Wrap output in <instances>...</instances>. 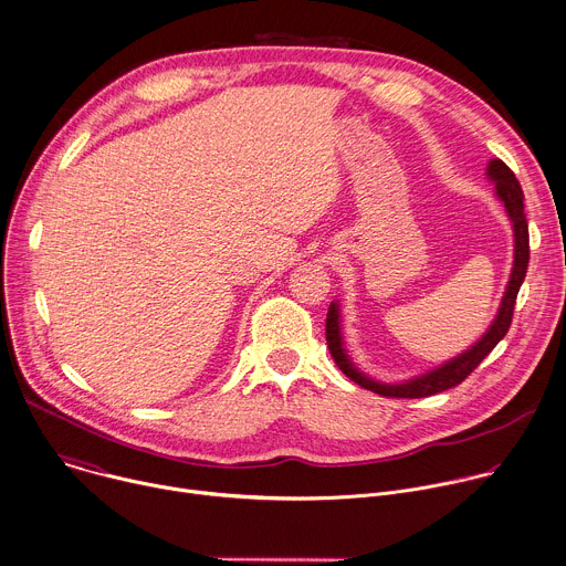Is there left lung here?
Returning <instances> with one entry per match:
<instances>
[{
	"mask_svg": "<svg viewBox=\"0 0 566 566\" xmlns=\"http://www.w3.org/2000/svg\"><path fill=\"white\" fill-rule=\"evenodd\" d=\"M489 177L495 181L497 198L504 202V209H506V213L513 222V231H515L513 271H511V280H509L506 293L502 297V306L497 311L495 322L484 333V337L480 342H475L467 353H462L455 359L442 364L440 368L422 375V378H416L405 385H380V382L366 378V375H361L346 357L344 346H342V333H339V311H337V304L331 302L328 313H326V344H328L331 357L335 359V364L339 366V370L346 375V378L353 380L355 385H359L361 389L385 396V398H409V400L429 398V396L449 391V389L462 385L469 375L480 366V361L497 346V342L509 333L517 291L524 282L526 266H528V224H526V213H524V196H522L520 181L515 179L513 170L502 159H493V161H489Z\"/></svg>",
	"mask_w": 566,
	"mask_h": 566,
	"instance_id": "left-lung-1",
	"label": "left lung"
}]
</instances>
